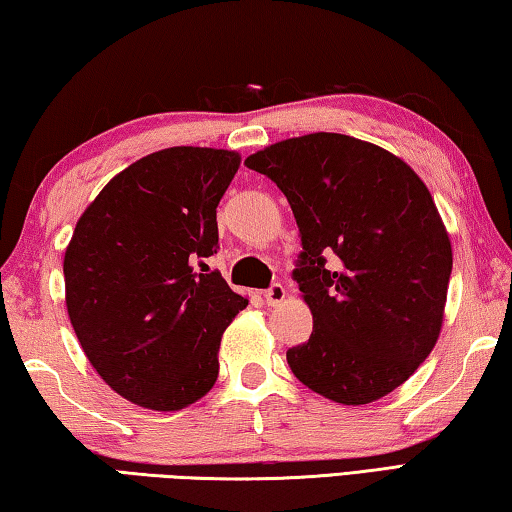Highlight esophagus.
I'll return each instance as SVG.
<instances>
[{"label": "esophagus", "mask_w": 512, "mask_h": 512, "mask_svg": "<svg viewBox=\"0 0 512 512\" xmlns=\"http://www.w3.org/2000/svg\"><path fill=\"white\" fill-rule=\"evenodd\" d=\"M263 299L267 301V306L281 304V301L286 299V288H283L281 283H272V286L263 292Z\"/></svg>", "instance_id": "obj_1"}]
</instances>
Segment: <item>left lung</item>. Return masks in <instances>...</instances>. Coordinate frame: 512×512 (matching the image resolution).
Returning <instances> with one entry per match:
<instances>
[{"instance_id":"left-lung-1","label":"left lung","mask_w":512,"mask_h":512,"mask_svg":"<svg viewBox=\"0 0 512 512\" xmlns=\"http://www.w3.org/2000/svg\"><path fill=\"white\" fill-rule=\"evenodd\" d=\"M245 165L276 183L299 226L292 276L313 333L288 349L292 374L347 406L399 388L435 347L451 276L429 188L395 154L342 133L281 140Z\"/></svg>"}]
</instances>
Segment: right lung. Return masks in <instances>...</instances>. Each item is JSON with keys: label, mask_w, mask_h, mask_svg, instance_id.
Here are the masks:
<instances>
[{"label": "right lung", "mask_w": 512, "mask_h": 512, "mask_svg": "<svg viewBox=\"0 0 512 512\" xmlns=\"http://www.w3.org/2000/svg\"><path fill=\"white\" fill-rule=\"evenodd\" d=\"M240 156L170 147L106 183L65 251V304L97 374L124 399L181 410L217 381V349L247 299L206 261Z\"/></svg>", "instance_id": "right-lung-1"}]
</instances>
